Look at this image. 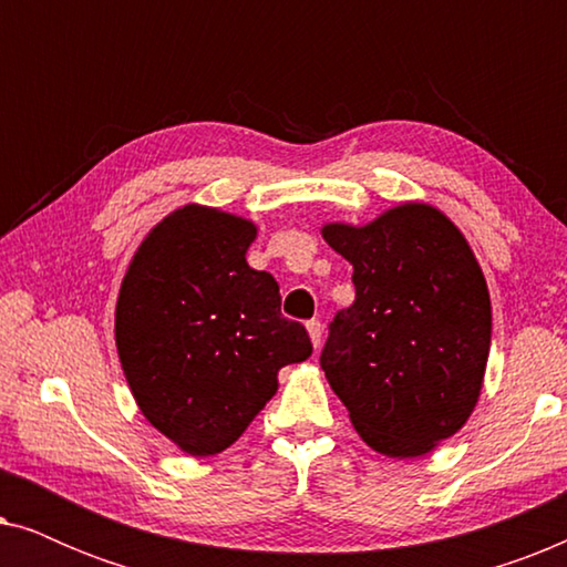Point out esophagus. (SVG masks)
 <instances>
[{
	"instance_id": "1",
	"label": "esophagus",
	"mask_w": 567,
	"mask_h": 567,
	"mask_svg": "<svg viewBox=\"0 0 567 567\" xmlns=\"http://www.w3.org/2000/svg\"><path fill=\"white\" fill-rule=\"evenodd\" d=\"M307 332H309V340H312V346L320 348V343H322V324H320V320H309L307 322Z\"/></svg>"
}]
</instances>
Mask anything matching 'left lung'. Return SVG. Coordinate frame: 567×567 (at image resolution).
Instances as JSON below:
<instances>
[{"label": "left lung", "mask_w": 567, "mask_h": 567, "mask_svg": "<svg viewBox=\"0 0 567 567\" xmlns=\"http://www.w3.org/2000/svg\"><path fill=\"white\" fill-rule=\"evenodd\" d=\"M353 266L355 301L332 317L320 367L353 429L386 456L429 454L467 423L491 351V293L462 231L429 204L367 227L324 224Z\"/></svg>", "instance_id": "left-lung-1"}]
</instances>
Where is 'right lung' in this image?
Returning a JSON list of instances; mask_svg holds the SVG:
<instances>
[{
	"instance_id": "right-lung-1",
	"label": "right lung",
	"mask_w": 567,
	"mask_h": 567,
	"mask_svg": "<svg viewBox=\"0 0 567 567\" xmlns=\"http://www.w3.org/2000/svg\"><path fill=\"white\" fill-rule=\"evenodd\" d=\"M243 216L183 206L138 247L115 305V346L136 405L190 456L235 444L307 361L305 324L281 315L276 278L247 266Z\"/></svg>"
}]
</instances>
